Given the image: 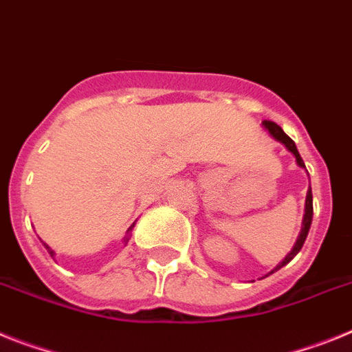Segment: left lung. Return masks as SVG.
<instances>
[{"instance_id":"obj_1","label":"left lung","mask_w":352,"mask_h":352,"mask_svg":"<svg viewBox=\"0 0 352 352\" xmlns=\"http://www.w3.org/2000/svg\"><path fill=\"white\" fill-rule=\"evenodd\" d=\"M262 126H263V128H265L267 131H269V135H270V137H272V139L276 140V142L283 144V146L287 147V151H288V153H292L294 158H296V164L299 165L301 169H306V167H305V162H302L301 155H299V151H297L296 142H294V140L290 139V137H288V135L285 133V131L281 130V128H279L278 124H276V122H272V121H263ZM311 219H314V196H311V187H310V188H308V192H306L305 215H302L301 231H299V236H297L296 244H294L292 251H290V253H288L287 256H285L283 262H279L278 265L274 267V269L270 270L269 274H272V272H276V270H279V269H281V267L287 265V263L290 262V260H292V258L296 256L297 253H299V251H301V248H302V244H305L306 236H308V231H310ZM269 274H267V276H269Z\"/></svg>"}]
</instances>
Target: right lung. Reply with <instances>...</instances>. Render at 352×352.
I'll return each instance as SVG.
<instances>
[{"instance_id":"add662e5","label":"right lung","mask_w":352,"mask_h":352,"mask_svg":"<svg viewBox=\"0 0 352 352\" xmlns=\"http://www.w3.org/2000/svg\"><path fill=\"white\" fill-rule=\"evenodd\" d=\"M133 226H135V222H133V224H131V226L130 228H128V231H126V236H124V239H122V242H124V245L126 244H128V240H130V231L131 230H133ZM44 245H46V249H47V253H50L51 254V256H55V251H53V249H51L50 248V245H47V244H44Z\"/></svg>"}]
</instances>
